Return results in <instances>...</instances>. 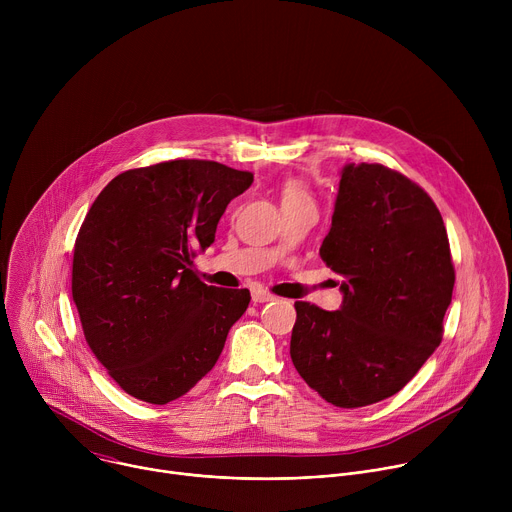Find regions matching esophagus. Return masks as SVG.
Instances as JSON below:
<instances>
[{
	"label": "esophagus",
	"mask_w": 512,
	"mask_h": 512,
	"mask_svg": "<svg viewBox=\"0 0 512 512\" xmlns=\"http://www.w3.org/2000/svg\"><path fill=\"white\" fill-rule=\"evenodd\" d=\"M251 298H253L255 304H265V302H271V300H273V294H269V291H265V289L255 287V289L251 291Z\"/></svg>",
	"instance_id": "1"
}]
</instances>
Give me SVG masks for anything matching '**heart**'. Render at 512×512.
Instances as JSON below:
<instances>
[{"instance_id":"heart-1","label":"heart","mask_w":512,"mask_h":512,"mask_svg":"<svg viewBox=\"0 0 512 512\" xmlns=\"http://www.w3.org/2000/svg\"><path fill=\"white\" fill-rule=\"evenodd\" d=\"M296 200H312L310 190L304 180L289 178L281 184V204L285 202H296Z\"/></svg>"}]
</instances>
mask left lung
<instances>
[{"label": "left lung", "instance_id": "8db88e82", "mask_svg": "<svg viewBox=\"0 0 512 512\" xmlns=\"http://www.w3.org/2000/svg\"><path fill=\"white\" fill-rule=\"evenodd\" d=\"M320 257L344 279V302L336 312L296 302L291 360L336 407L379 403L442 342L456 281L444 218L401 172L348 164Z\"/></svg>", "mask_w": 512, "mask_h": 512}]
</instances>
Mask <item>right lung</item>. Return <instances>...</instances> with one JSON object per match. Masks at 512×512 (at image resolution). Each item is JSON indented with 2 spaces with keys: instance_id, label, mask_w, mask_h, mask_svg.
<instances>
[{
  "instance_id": "obj_1",
  "label": "right lung",
  "mask_w": 512,
  "mask_h": 512,
  "mask_svg": "<svg viewBox=\"0 0 512 512\" xmlns=\"http://www.w3.org/2000/svg\"><path fill=\"white\" fill-rule=\"evenodd\" d=\"M251 172L172 160L115 176L89 208L72 259V300L89 348L131 397L166 405L218 360L249 289L192 269Z\"/></svg>"
}]
</instances>
